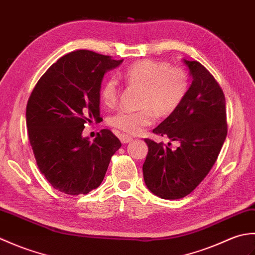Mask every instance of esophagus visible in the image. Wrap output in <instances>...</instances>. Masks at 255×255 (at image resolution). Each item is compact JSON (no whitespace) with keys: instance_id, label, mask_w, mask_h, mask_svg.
Wrapping results in <instances>:
<instances>
[{"instance_id":"34e87169","label":"esophagus","mask_w":255,"mask_h":255,"mask_svg":"<svg viewBox=\"0 0 255 255\" xmlns=\"http://www.w3.org/2000/svg\"><path fill=\"white\" fill-rule=\"evenodd\" d=\"M119 139H121L122 143H128V142H130V141H132V140H133L132 137L128 136V134H125V133H122L121 136H119Z\"/></svg>"}]
</instances>
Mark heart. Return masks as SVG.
Returning a JSON list of instances; mask_svg holds the SVG:
<instances>
[{"label": "heart", "instance_id": "obj_1", "mask_svg": "<svg viewBox=\"0 0 255 255\" xmlns=\"http://www.w3.org/2000/svg\"><path fill=\"white\" fill-rule=\"evenodd\" d=\"M125 83L142 89V110L137 112L119 111L108 119V124L128 134H137L152 125L155 113L169 116L185 100L191 78L186 69L171 66L169 62L143 59L131 63L122 73ZM118 84L113 78L105 80L100 89L101 102L107 107L116 104Z\"/></svg>", "mask_w": 255, "mask_h": 255}]
</instances>
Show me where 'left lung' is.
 <instances>
[{"label": "left lung", "instance_id": "8db88e82", "mask_svg": "<svg viewBox=\"0 0 255 255\" xmlns=\"http://www.w3.org/2000/svg\"><path fill=\"white\" fill-rule=\"evenodd\" d=\"M193 81L182 105L153 129L158 136L180 142L144 139L148 154L142 165L147 187L156 196L178 199L187 196L208 174L227 137L226 100L213 74L198 61L184 60Z\"/></svg>", "mask_w": 255, "mask_h": 255}]
</instances>
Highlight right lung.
Listing matches in <instances>:
<instances>
[{
    "mask_svg": "<svg viewBox=\"0 0 255 255\" xmlns=\"http://www.w3.org/2000/svg\"><path fill=\"white\" fill-rule=\"evenodd\" d=\"M114 60L91 50L61 57L42 74L26 107V125L38 169L53 188L88 194L101 185L114 153L122 147L110 129L93 142L82 137L88 123L100 119V89Z\"/></svg>",
    "mask_w": 255,
    "mask_h": 255,
    "instance_id": "right-lung-1",
    "label": "right lung"
}]
</instances>
